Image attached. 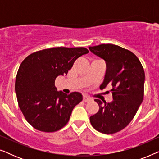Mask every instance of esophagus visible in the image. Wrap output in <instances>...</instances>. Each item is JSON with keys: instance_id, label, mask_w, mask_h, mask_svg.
Listing matches in <instances>:
<instances>
[{"instance_id": "esophagus-1", "label": "esophagus", "mask_w": 159, "mask_h": 159, "mask_svg": "<svg viewBox=\"0 0 159 159\" xmlns=\"http://www.w3.org/2000/svg\"><path fill=\"white\" fill-rule=\"evenodd\" d=\"M90 101H91L90 98L87 96V95H84V96H83V101L84 102H85V103H88V102Z\"/></svg>"}]
</instances>
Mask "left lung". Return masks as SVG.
Returning <instances> with one entry per match:
<instances>
[{"label":"left lung","mask_w":159,"mask_h":159,"mask_svg":"<svg viewBox=\"0 0 159 159\" xmlns=\"http://www.w3.org/2000/svg\"><path fill=\"white\" fill-rule=\"evenodd\" d=\"M90 51L105 60L106 72L100 88L112 86L113 101L99 106L90 117L95 129L103 134L116 133L127 127L135 116L144 97L145 71L140 60L129 50L119 45L101 44L89 47Z\"/></svg>","instance_id":"obj_1"}]
</instances>
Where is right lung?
<instances>
[{"instance_id": "right-lung-1", "label": "right lung", "mask_w": 159, "mask_h": 159, "mask_svg": "<svg viewBox=\"0 0 159 159\" xmlns=\"http://www.w3.org/2000/svg\"><path fill=\"white\" fill-rule=\"evenodd\" d=\"M85 48L56 47L26 57L15 82L19 108L27 122L41 132L58 131L68 123L73 108L82 101L81 93L58 92L56 78L67 75L78 58L88 53Z\"/></svg>"}]
</instances>
